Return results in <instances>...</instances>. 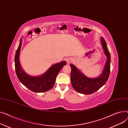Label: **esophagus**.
<instances>
[{
    "label": "esophagus",
    "instance_id": "esophagus-1",
    "mask_svg": "<svg viewBox=\"0 0 128 128\" xmlns=\"http://www.w3.org/2000/svg\"><path fill=\"white\" fill-rule=\"evenodd\" d=\"M66 62L68 64H70L73 62V59L71 58H68L66 59Z\"/></svg>",
    "mask_w": 128,
    "mask_h": 128
}]
</instances>
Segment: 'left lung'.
<instances>
[{
  "label": "left lung",
  "mask_w": 128,
  "mask_h": 128,
  "mask_svg": "<svg viewBox=\"0 0 128 128\" xmlns=\"http://www.w3.org/2000/svg\"><path fill=\"white\" fill-rule=\"evenodd\" d=\"M101 42L107 60L103 72L100 76L96 78H89L81 73L73 64H70L71 68V82L73 88L82 94H92L102 87L107 82L110 73V55L106 41L101 37Z\"/></svg>",
  "instance_id": "8db88e82"
}]
</instances>
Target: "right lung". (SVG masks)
<instances>
[{
	"mask_svg": "<svg viewBox=\"0 0 128 128\" xmlns=\"http://www.w3.org/2000/svg\"><path fill=\"white\" fill-rule=\"evenodd\" d=\"M22 39H20V45L15 56V69L19 80L30 90L34 92H47L53 87L56 78L59 71L66 64L63 61L51 66L43 74L38 76H32L27 74L22 69L19 57L22 46Z\"/></svg>",
	"mask_w": 128,
	"mask_h": 128,
	"instance_id": "1",
	"label": "right lung"
}]
</instances>
